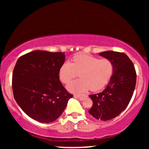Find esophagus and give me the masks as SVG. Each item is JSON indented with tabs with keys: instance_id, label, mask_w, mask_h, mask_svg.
Listing matches in <instances>:
<instances>
[{
	"instance_id": "34e87169",
	"label": "esophagus",
	"mask_w": 149,
	"mask_h": 149,
	"mask_svg": "<svg viewBox=\"0 0 149 149\" xmlns=\"http://www.w3.org/2000/svg\"><path fill=\"white\" fill-rule=\"evenodd\" d=\"M85 97H86V95H81V96H80V95H74V98L78 99V100H79L80 101H83V100H84V98Z\"/></svg>"
}]
</instances>
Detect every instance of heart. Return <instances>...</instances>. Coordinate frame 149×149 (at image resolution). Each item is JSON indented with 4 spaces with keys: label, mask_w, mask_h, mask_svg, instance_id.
Returning a JSON list of instances; mask_svg holds the SVG:
<instances>
[{
    "label": "heart",
    "mask_w": 149,
    "mask_h": 149,
    "mask_svg": "<svg viewBox=\"0 0 149 149\" xmlns=\"http://www.w3.org/2000/svg\"><path fill=\"white\" fill-rule=\"evenodd\" d=\"M113 72V64L107 58L98 59L88 54H77L65 61L59 70V79L68 83L79 72L80 78L70 82L66 88L70 92L80 94L91 89L98 91L109 83Z\"/></svg>",
    "instance_id": "b5f03b06"
}]
</instances>
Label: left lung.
<instances>
[{"label": "left lung", "mask_w": 149, "mask_h": 149, "mask_svg": "<svg viewBox=\"0 0 149 149\" xmlns=\"http://www.w3.org/2000/svg\"><path fill=\"white\" fill-rule=\"evenodd\" d=\"M100 56L110 59L113 72L110 81L102 92L89 95L93 102L89 113L101 120H109L123 111L132 97L136 74L133 63L123 52L107 51Z\"/></svg>", "instance_id": "1"}]
</instances>
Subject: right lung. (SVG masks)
Segmentation results:
<instances>
[{"label":"right lung","mask_w":149,"mask_h":149,"mask_svg":"<svg viewBox=\"0 0 149 149\" xmlns=\"http://www.w3.org/2000/svg\"><path fill=\"white\" fill-rule=\"evenodd\" d=\"M65 53L36 50L18 59L13 73L14 98L22 110L40 123H52L72 98L59 80Z\"/></svg>","instance_id":"right-lung-1"}]
</instances>
